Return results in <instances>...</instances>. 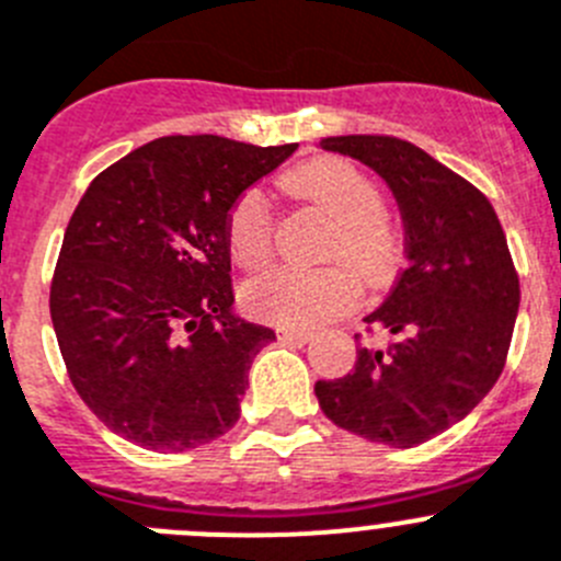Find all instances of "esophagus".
<instances>
[{"instance_id": "1", "label": "esophagus", "mask_w": 561, "mask_h": 561, "mask_svg": "<svg viewBox=\"0 0 561 561\" xmlns=\"http://www.w3.org/2000/svg\"><path fill=\"white\" fill-rule=\"evenodd\" d=\"M276 335L282 337V341H310L312 332L310 330H299V327H276Z\"/></svg>"}]
</instances>
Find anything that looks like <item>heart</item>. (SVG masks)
I'll return each mask as SVG.
<instances>
[{"mask_svg": "<svg viewBox=\"0 0 561 561\" xmlns=\"http://www.w3.org/2000/svg\"><path fill=\"white\" fill-rule=\"evenodd\" d=\"M290 190L312 201L337 224L327 245V260L342 265L318 271L279 268L256 276L243 287V305L260 321L279 327H316L350 312L357 301V275L366 285L388 279L397 243L382 226V195L350 161L312 159L287 175ZM226 240L237 265L256 271L271 256V211L260 190H249L231 206Z\"/></svg>", "mask_w": 561, "mask_h": 561, "instance_id": "heart-1", "label": "heart"}]
</instances>
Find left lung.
I'll list each match as a JSON object with an SVG mask.
<instances>
[{
    "label": "left lung",
    "instance_id": "obj_1",
    "mask_svg": "<svg viewBox=\"0 0 561 561\" xmlns=\"http://www.w3.org/2000/svg\"><path fill=\"white\" fill-rule=\"evenodd\" d=\"M321 150L375 170L405 226V268L363 321L391 346H357L341 380L316 397L343 431L386 447H413L461 422L503 371L519 310L506 234L492 204L433 156L393 136H330Z\"/></svg>",
    "mask_w": 561,
    "mask_h": 561
}]
</instances>
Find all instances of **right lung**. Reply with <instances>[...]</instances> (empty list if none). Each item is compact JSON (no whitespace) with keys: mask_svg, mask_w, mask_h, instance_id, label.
<instances>
[{"mask_svg":"<svg viewBox=\"0 0 561 561\" xmlns=\"http://www.w3.org/2000/svg\"><path fill=\"white\" fill-rule=\"evenodd\" d=\"M296 148L164 136L89 184L49 312L69 380L108 431L181 453L234 427L251 363L276 332L234 310L226 220Z\"/></svg>","mask_w":561,"mask_h":561,"instance_id":"right-lung-1","label":"right lung"}]
</instances>
